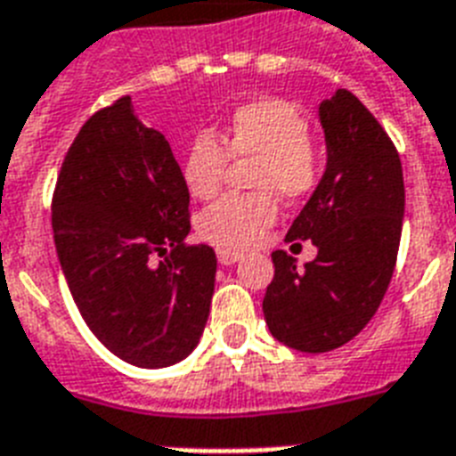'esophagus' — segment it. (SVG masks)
<instances>
[{
    "instance_id": "obj_1",
    "label": "esophagus",
    "mask_w": 456,
    "mask_h": 456,
    "mask_svg": "<svg viewBox=\"0 0 456 456\" xmlns=\"http://www.w3.org/2000/svg\"><path fill=\"white\" fill-rule=\"evenodd\" d=\"M218 264L221 265H232L238 264L240 258H242V254L240 251H232V249H218Z\"/></svg>"
}]
</instances>
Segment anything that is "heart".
Instances as JSON below:
<instances>
[{"instance_id": "1", "label": "heart", "mask_w": 456, "mask_h": 456, "mask_svg": "<svg viewBox=\"0 0 456 456\" xmlns=\"http://www.w3.org/2000/svg\"><path fill=\"white\" fill-rule=\"evenodd\" d=\"M305 118L287 101L261 98L240 105L218 138L198 134L183 159V181L192 198L211 200L224 185L228 158L254 159L249 185L256 192L228 195L202 211L200 235L221 249H247L264 240L275 218L278 198H308L322 178V155Z\"/></svg>"}]
</instances>
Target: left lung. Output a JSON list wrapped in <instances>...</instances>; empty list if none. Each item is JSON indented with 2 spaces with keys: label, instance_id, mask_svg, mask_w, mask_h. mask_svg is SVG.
I'll return each instance as SVG.
<instances>
[{
  "label": "left lung",
  "instance_id": "left-lung-1",
  "mask_svg": "<svg viewBox=\"0 0 456 456\" xmlns=\"http://www.w3.org/2000/svg\"><path fill=\"white\" fill-rule=\"evenodd\" d=\"M320 125L327 169L287 232V242L311 240L318 256L298 271L297 258L273 251L275 275L264 297L271 334L301 353L334 351L372 320L405 214L400 155L372 112L338 89L320 103Z\"/></svg>",
  "mask_w": 456,
  "mask_h": 456
}]
</instances>
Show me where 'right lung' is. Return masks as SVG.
Segmentation results:
<instances>
[{"instance_id":"obj_1","label":"right lung","mask_w":456,"mask_h":456,"mask_svg":"<svg viewBox=\"0 0 456 456\" xmlns=\"http://www.w3.org/2000/svg\"><path fill=\"white\" fill-rule=\"evenodd\" d=\"M188 205L169 141L129 96L84 122L53 191V242L84 322L129 365H174L205 331L216 254L185 245Z\"/></svg>"}]
</instances>
